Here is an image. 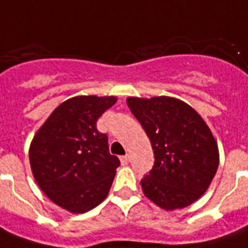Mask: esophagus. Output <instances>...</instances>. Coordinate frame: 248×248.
<instances>
[{
  "label": "esophagus",
  "mask_w": 248,
  "mask_h": 248,
  "mask_svg": "<svg viewBox=\"0 0 248 248\" xmlns=\"http://www.w3.org/2000/svg\"><path fill=\"white\" fill-rule=\"evenodd\" d=\"M121 162H122V165H127V164L130 162L129 154H126V155H122V157H121Z\"/></svg>",
  "instance_id": "obj_1"
}]
</instances>
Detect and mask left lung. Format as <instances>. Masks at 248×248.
Returning <instances> with one entry per match:
<instances>
[{"label": "left lung", "mask_w": 248, "mask_h": 248, "mask_svg": "<svg viewBox=\"0 0 248 248\" xmlns=\"http://www.w3.org/2000/svg\"><path fill=\"white\" fill-rule=\"evenodd\" d=\"M127 106L153 148L154 165L141 180L145 196L170 211L196 202L219 165L208 126L192 107L169 96L127 98Z\"/></svg>", "instance_id": "1"}]
</instances>
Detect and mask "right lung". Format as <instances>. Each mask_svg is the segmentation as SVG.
Listing matches in <instances>:
<instances>
[{"mask_svg":"<svg viewBox=\"0 0 248 248\" xmlns=\"http://www.w3.org/2000/svg\"><path fill=\"white\" fill-rule=\"evenodd\" d=\"M114 96H75L52 112L34 136L29 161L41 190L59 207L84 214L106 199L118 157L96 122Z\"/></svg>","mask_w":248,"mask_h":248,"instance_id":"obj_1","label":"right lung"}]
</instances>
